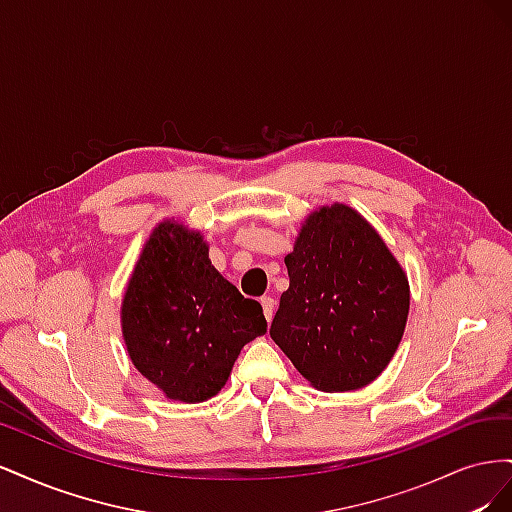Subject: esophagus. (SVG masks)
<instances>
[{"label": "esophagus", "instance_id": "esophagus-1", "mask_svg": "<svg viewBox=\"0 0 512 512\" xmlns=\"http://www.w3.org/2000/svg\"><path fill=\"white\" fill-rule=\"evenodd\" d=\"M260 305H262V312H265L267 322H271L273 312H275V301H273L271 297H262V299H260Z\"/></svg>", "mask_w": 512, "mask_h": 512}]
</instances>
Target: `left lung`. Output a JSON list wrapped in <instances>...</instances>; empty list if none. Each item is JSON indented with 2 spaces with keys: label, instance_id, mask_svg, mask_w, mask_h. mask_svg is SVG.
I'll return each instance as SVG.
<instances>
[{
  "label": "left lung",
  "instance_id": "1",
  "mask_svg": "<svg viewBox=\"0 0 512 512\" xmlns=\"http://www.w3.org/2000/svg\"><path fill=\"white\" fill-rule=\"evenodd\" d=\"M290 286L273 342L322 391H354L389 365L406 329V273L378 232L346 205L305 220L286 256Z\"/></svg>",
  "mask_w": 512,
  "mask_h": 512
}]
</instances>
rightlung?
Masks as SVG:
<instances>
[{
    "label": "right lung",
    "mask_w": 512,
    "mask_h": 512,
    "mask_svg": "<svg viewBox=\"0 0 512 512\" xmlns=\"http://www.w3.org/2000/svg\"><path fill=\"white\" fill-rule=\"evenodd\" d=\"M121 327L134 367L168 399L198 404L222 391L267 320L211 265L200 232L164 222L130 277Z\"/></svg>",
    "instance_id": "right-lung-1"
}]
</instances>
